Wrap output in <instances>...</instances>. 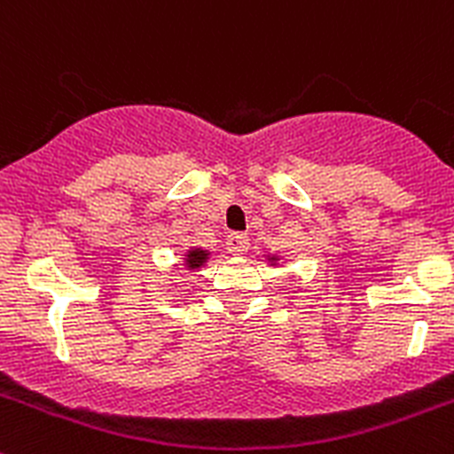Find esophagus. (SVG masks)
<instances>
[{"mask_svg": "<svg viewBox=\"0 0 454 454\" xmlns=\"http://www.w3.org/2000/svg\"><path fill=\"white\" fill-rule=\"evenodd\" d=\"M250 246V239L246 235H241V232H231L226 239V248L231 250L232 254H244L246 250H248Z\"/></svg>", "mask_w": 454, "mask_h": 454, "instance_id": "1", "label": "esophagus"}]
</instances>
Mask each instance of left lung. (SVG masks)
Masks as SVG:
<instances>
[{
  "instance_id": "left-lung-1",
  "label": "left lung",
  "mask_w": 454,
  "mask_h": 454,
  "mask_svg": "<svg viewBox=\"0 0 454 454\" xmlns=\"http://www.w3.org/2000/svg\"><path fill=\"white\" fill-rule=\"evenodd\" d=\"M270 259H277V257H270Z\"/></svg>"
}]
</instances>
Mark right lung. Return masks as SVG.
Listing matches in <instances>:
<instances>
[{
  "label": "right lung",
  "instance_id": "add662e5",
  "mask_svg": "<svg viewBox=\"0 0 454 454\" xmlns=\"http://www.w3.org/2000/svg\"><path fill=\"white\" fill-rule=\"evenodd\" d=\"M184 257H186V266L191 268V270H195V268H201L206 262H208L210 253L208 250H201V248H191L186 254H184Z\"/></svg>",
  "mask_w": 454,
  "mask_h": 454
}]
</instances>
